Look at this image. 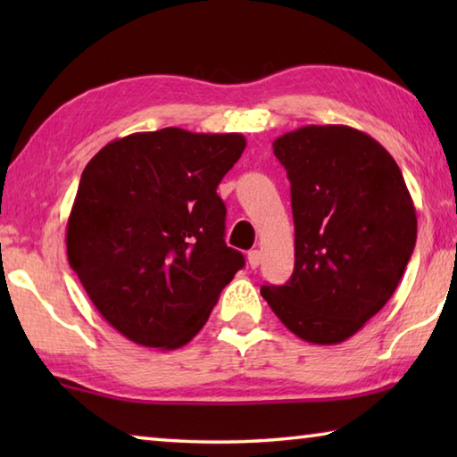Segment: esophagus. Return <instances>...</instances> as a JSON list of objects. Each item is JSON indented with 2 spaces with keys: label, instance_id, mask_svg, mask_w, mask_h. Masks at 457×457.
I'll use <instances>...</instances> for the list:
<instances>
[{
  "label": "esophagus",
  "instance_id": "esophagus-1",
  "mask_svg": "<svg viewBox=\"0 0 457 457\" xmlns=\"http://www.w3.org/2000/svg\"><path fill=\"white\" fill-rule=\"evenodd\" d=\"M262 262V252L260 250H252L250 253H247V264H250V268H258Z\"/></svg>",
  "mask_w": 457,
  "mask_h": 457
}]
</instances>
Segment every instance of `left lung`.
Masks as SVG:
<instances>
[{
	"instance_id": "1",
	"label": "left lung",
	"mask_w": 457,
	"mask_h": 457,
	"mask_svg": "<svg viewBox=\"0 0 457 457\" xmlns=\"http://www.w3.org/2000/svg\"><path fill=\"white\" fill-rule=\"evenodd\" d=\"M290 179L294 272L262 286L282 324L312 345H338L381 311L417 239L401 169L381 143L345 125H308L278 137Z\"/></svg>"
}]
</instances>
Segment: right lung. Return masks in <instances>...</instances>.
I'll list each match as a JSON object with an SVG mask.
<instances>
[{
	"label": "right lung",
	"instance_id": "obj_1",
	"mask_svg": "<svg viewBox=\"0 0 457 457\" xmlns=\"http://www.w3.org/2000/svg\"><path fill=\"white\" fill-rule=\"evenodd\" d=\"M237 133L161 129L103 146L84 167L66 250L92 304L122 337L179 349L204 328L244 256L226 239L218 185Z\"/></svg>",
	"mask_w": 457,
	"mask_h": 457
}]
</instances>
